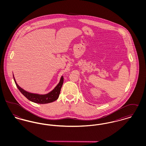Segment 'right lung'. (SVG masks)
<instances>
[{"label":"right lung","mask_w":146,"mask_h":146,"mask_svg":"<svg viewBox=\"0 0 146 146\" xmlns=\"http://www.w3.org/2000/svg\"><path fill=\"white\" fill-rule=\"evenodd\" d=\"M13 77L16 86L17 87V88L21 93L29 101L39 104H48L56 101L59 97L61 89L63 83V76H61L59 83L58 84V85L56 86L53 90L51 91L50 92L46 95H38L29 93L22 89L17 85V84L16 83L15 79L14 78V75Z\"/></svg>","instance_id":"obj_1"}]
</instances>
